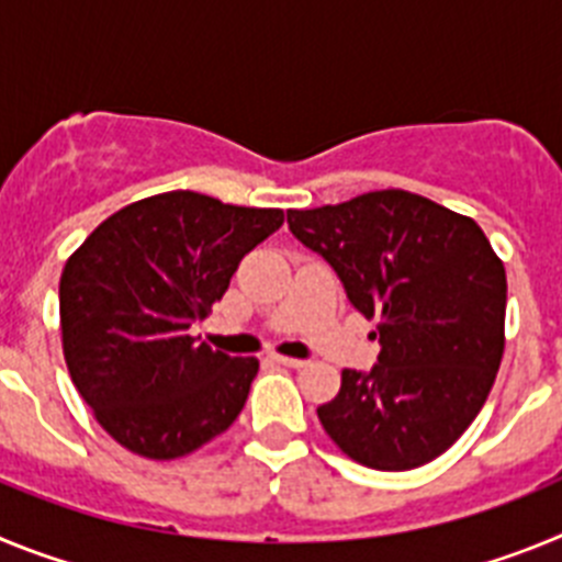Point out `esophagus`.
<instances>
[{
	"mask_svg": "<svg viewBox=\"0 0 562 562\" xmlns=\"http://www.w3.org/2000/svg\"><path fill=\"white\" fill-rule=\"evenodd\" d=\"M272 360L278 362V366H286V369H304L306 360H297V357H284V355H272Z\"/></svg>",
	"mask_w": 562,
	"mask_h": 562,
	"instance_id": "esophagus-1",
	"label": "esophagus"
}]
</instances>
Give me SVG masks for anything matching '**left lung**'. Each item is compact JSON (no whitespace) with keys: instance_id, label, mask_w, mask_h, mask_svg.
Masks as SVG:
<instances>
[{"instance_id":"1","label":"left lung","mask_w":562,"mask_h":562,"mask_svg":"<svg viewBox=\"0 0 562 562\" xmlns=\"http://www.w3.org/2000/svg\"><path fill=\"white\" fill-rule=\"evenodd\" d=\"M292 236L376 317L380 355L317 408L337 448L374 470L428 464L470 428L504 355L506 272L473 220L408 191L286 211Z\"/></svg>"}]
</instances>
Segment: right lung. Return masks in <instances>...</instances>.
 Listing matches in <instances>:
<instances>
[{"instance_id":"1","label":"right lung","mask_w":562,"mask_h":562,"mask_svg":"<svg viewBox=\"0 0 562 562\" xmlns=\"http://www.w3.org/2000/svg\"><path fill=\"white\" fill-rule=\"evenodd\" d=\"M281 225L276 207L171 191L117 211L72 252L58 284L64 360L123 448L177 459L241 414L258 360L213 351L191 326Z\"/></svg>"}]
</instances>
